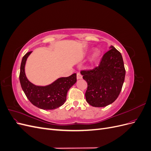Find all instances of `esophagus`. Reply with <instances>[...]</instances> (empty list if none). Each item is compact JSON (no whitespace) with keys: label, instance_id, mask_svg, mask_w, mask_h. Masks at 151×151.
Returning a JSON list of instances; mask_svg holds the SVG:
<instances>
[{"label":"esophagus","instance_id":"obj_1","mask_svg":"<svg viewBox=\"0 0 151 151\" xmlns=\"http://www.w3.org/2000/svg\"><path fill=\"white\" fill-rule=\"evenodd\" d=\"M77 79H83V76L81 74V73H77Z\"/></svg>","mask_w":151,"mask_h":151}]
</instances>
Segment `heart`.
<instances>
[{
	"instance_id": "obj_1",
	"label": "heart",
	"mask_w": 151,
	"mask_h": 151,
	"mask_svg": "<svg viewBox=\"0 0 151 151\" xmlns=\"http://www.w3.org/2000/svg\"><path fill=\"white\" fill-rule=\"evenodd\" d=\"M99 52L98 51L94 52L93 53V54L92 57H91V61L94 62V61H95L96 60V59L98 58V57H99Z\"/></svg>"
}]
</instances>
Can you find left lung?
Instances as JSON below:
<instances>
[{"label":"left lung","mask_w":151,"mask_h":151,"mask_svg":"<svg viewBox=\"0 0 151 151\" xmlns=\"http://www.w3.org/2000/svg\"><path fill=\"white\" fill-rule=\"evenodd\" d=\"M104 54L99 66L81 70L88 83L86 101L94 107H104L115 101L124 83L125 69L122 54L113 46Z\"/></svg>","instance_id":"obj_1"}]
</instances>
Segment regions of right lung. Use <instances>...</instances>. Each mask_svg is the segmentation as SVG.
Returning a JSON list of instances; mask_svg holds the SVG:
<instances>
[{
  "label": "right lung",
  "instance_id": "right-lung-1",
  "mask_svg": "<svg viewBox=\"0 0 151 151\" xmlns=\"http://www.w3.org/2000/svg\"><path fill=\"white\" fill-rule=\"evenodd\" d=\"M32 52L22 57L19 74L21 88L29 101L42 109H55L61 106L66 101L68 89L77 81L76 74L67 77H60L48 86H36L28 81L25 74L27 58Z\"/></svg>",
  "mask_w": 151,
  "mask_h": 151
}]
</instances>
